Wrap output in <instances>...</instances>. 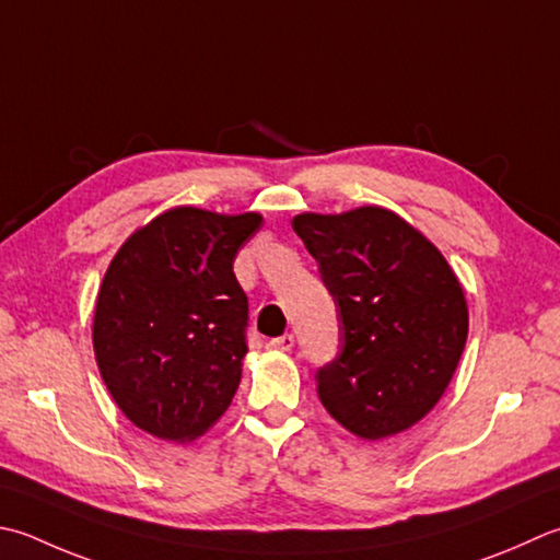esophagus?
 Masks as SVG:
<instances>
[{
    "label": "esophagus",
    "mask_w": 560,
    "mask_h": 560,
    "mask_svg": "<svg viewBox=\"0 0 560 560\" xmlns=\"http://www.w3.org/2000/svg\"><path fill=\"white\" fill-rule=\"evenodd\" d=\"M273 349H281V352H289V349L295 345V337L293 335H281V337H273L269 342Z\"/></svg>",
    "instance_id": "obj_1"
}]
</instances>
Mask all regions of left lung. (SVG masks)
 I'll list each match as a JSON object with an SVG mask.
<instances>
[{
  "label": "left lung",
  "mask_w": 560,
  "mask_h": 560,
  "mask_svg": "<svg viewBox=\"0 0 560 560\" xmlns=\"http://www.w3.org/2000/svg\"><path fill=\"white\" fill-rule=\"evenodd\" d=\"M293 230L317 261L339 323V352L315 371L317 396L364 440L408 430L442 398L462 359V283L440 249L386 208L303 213Z\"/></svg>",
  "instance_id": "8db88e82"
}]
</instances>
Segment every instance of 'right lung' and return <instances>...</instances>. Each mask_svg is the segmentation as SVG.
I'll return each instance as SVG.
<instances>
[{"mask_svg": "<svg viewBox=\"0 0 560 560\" xmlns=\"http://www.w3.org/2000/svg\"><path fill=\"white\" fill-rule=\"evenodd\" d=\"M261 215L174 208L140 228L106 269L94 352L140 430L184 442L228 410L243 376L249 303L233 271Z\"/></svg>", "mask_w": 560, "mask_h": 560, "instance_id": "1", "label": "right lung"}]
</instances>
